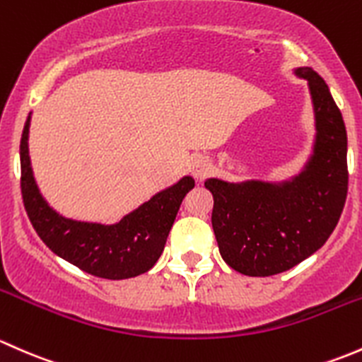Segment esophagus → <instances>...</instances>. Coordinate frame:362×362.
<instances>
[{
  "label": "esophagus",
  "mask_w": 362,
  "mask_h": 362,
  "mask_svg": "<svg viewBox=\"0 0 362 362\" xmlns=\"http://www.w3.org/2000/svg\"><path fill=\"white\" fill-rule=\"evenodd\" d=\"M211 162H209V158L202 155H197L193 156L192 162H189V173H192V176L195 177V180H204V177L207 176L209 173H211Z\"/></svg>",
  "instance_id": "esophagus-1"
}]
</instances>
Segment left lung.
<instances>
[{
    "label": "left lung",
    "instance_id": "1",
    "mask_svg": "<svg viewBox=\"0 0 362 362\" xmlns=\"http://www.w3.org/2000/svg\"><path fill=\"white\" fill-rule=\"evenodd\" d=\"M314 106L310 158L291 180L230 182L209 177L212 228L226 264L249 277L296 267L329 238L347 199V130L326 81L312 68H296Z\"/></svg>",
    "mask_w": 362,
    "mask_h": 362
}]
</instances>
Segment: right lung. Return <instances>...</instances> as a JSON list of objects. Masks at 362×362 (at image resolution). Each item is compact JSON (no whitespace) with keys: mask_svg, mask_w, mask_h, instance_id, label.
Returning a JSON list of instances; mask_svg holds the SVG:
<instances>
[{"mask_svg":"<svg viewBox=\"0 0 362 362\" xmlns=\"http://www.w3.org/2000/svg\"><path fill=\"white\" fill-rule=\"evenodd\" d=\"M29 125L31 115L21 139V189L25 212L47 247L100 279L120 281L150 270L165 247L182 199L195 186L193 177H181L176 185L155 193L115 225L64 218L45 200L36 185L29 158Z\"/></svg>","mask_w":362,"mask_h":362,"instance_id":"add662e5","label":"right lung"}]
</instances>
